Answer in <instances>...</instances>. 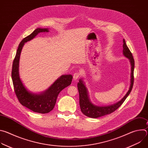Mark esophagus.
I'll use <instances>...</instances> for the list:
<instances>
[{"mask_svg": "<svg viewBox=\"0 0 148 148\" xmlns=\"http://www.w3.org/2000/svg\"><path fill=\"white\" fill-rule=\"evenodd\" d=\"M79 77H80V74L79 73H78V72L75 73L74 74V75H73V78H74V80L77 79Z\"/></svg>", "mask_w": 148, "mask_h": 148, "instance_id": "obj_1", "label": "esophagus"}]
</instances>
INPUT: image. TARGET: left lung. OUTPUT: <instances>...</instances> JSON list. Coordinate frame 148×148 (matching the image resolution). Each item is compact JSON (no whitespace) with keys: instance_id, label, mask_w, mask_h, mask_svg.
<instances>
[{"instance_id":"obj_1","label":"left lung","mask_w":148,"mask_h":148,"mask_svg":"<svg viewBox=\"0 0 148 148\" xmlns=\"http://www.w3.org/2000/svg\"><path fill=\"white\" fill-rule=\"evenodd\" d=\"M123 55L129 58L131 64V85L130 90L124 96V97L118 102L110 105L108 107H98L92 104L90 99L88 95L87 90L86 87L84 84L82 79H79V82H78L77 87L79 92V106L81 112L88 117L92 118H97L102 116H105L108 114H110L116 111L121 105L125 101L126 98L129 95L133 87L134 82V66H135V61L132 56V53L130 50L128 46H126V42L124 39H123Z\"/></svg>"}]
</instances>
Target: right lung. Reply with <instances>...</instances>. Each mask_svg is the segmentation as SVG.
Returning a JSON list of instances; mask_svg holds the SVG:
<instances>
[{
    "instance_id": "add662e5",
    "label": "right lung",
    "mask_w": 148,
    "mask_h": 148,
    "mask_svg": "<svg viewBox=\"0 0 148 148\" xmlns=\"http://www.w3.org/2000/svg\"><path fill=\"white\" fill-rule=\"evenodd\" d=\"M46 32H49L47 29L38 28L22 40L17 50L16 54L13 62L12 70V78L14 90L18 101L28 109L40 114H47L53 110L58 95L61 90L70 85L73 79L71 75H61L48 90L40 94H32L29 92L23 86L18 74L19 58L22 47L25 43L33 39L38 33Z\"/></svg>"
}]
</instances>
